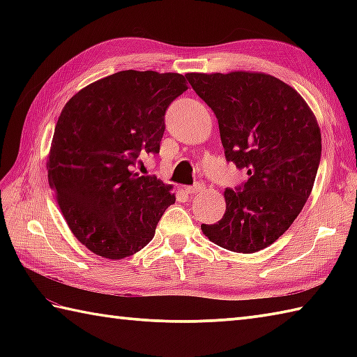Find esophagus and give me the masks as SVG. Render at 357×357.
<instances>
[{
	"mask_svg": "<svg viewBox=\"0 0 357 357\" xmlns=\"http://www.w3.org/2000/svg\"><path fill=\"white\" fill-rule=\"evenodd\" d=\"M204 190V185L202 184H195V185H188L185 187V192L190 193V195H195V193H199Z\"/></svg>",
	"mask_w": 357,
	"mask_h": 357,
	"instance_id": "1",
	"label": "esophagus"
}]
</instances>
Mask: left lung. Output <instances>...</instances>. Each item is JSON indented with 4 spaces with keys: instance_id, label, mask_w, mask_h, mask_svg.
<instances>
[{
    "instance_id": "8db88e82",
    "label": "left lung",
    "mask_w": 357,
    "mask_h": 357,
    "mask_svg": "<svg viewBox=\"0 0 357 357\" xmlns=\"http://www.w3.org/2000/svg\"><path fill=\"white\" fill-rule=\"evenodd\" d=\"M215 112L225 159L248 174L225 188V213L202 224L216 245L255 253L271 245L304 208L321 162V128L293 87L257 72L187 73Z\"/></svg>"
}]
</instances>
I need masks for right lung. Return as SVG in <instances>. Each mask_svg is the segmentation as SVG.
<instances>
[{"label":"right lung","mask_w":357,"mask_h":357,"mask_svg":"<svg viewBox=\"0 0 357 357\" xmlns=\"http://www.w3.org/2000/svg\"><path fill=\"white\" fill-rule=\"evenodd\" d=\"M185 77L123 70L81 89L64 105L47 159L49 185L67 225L90 252L123 259L153 239L176 198L132 165L159 153L165 110L187 90Z\"/></svg>","instance_id":"obj_1"}]
</instances>
